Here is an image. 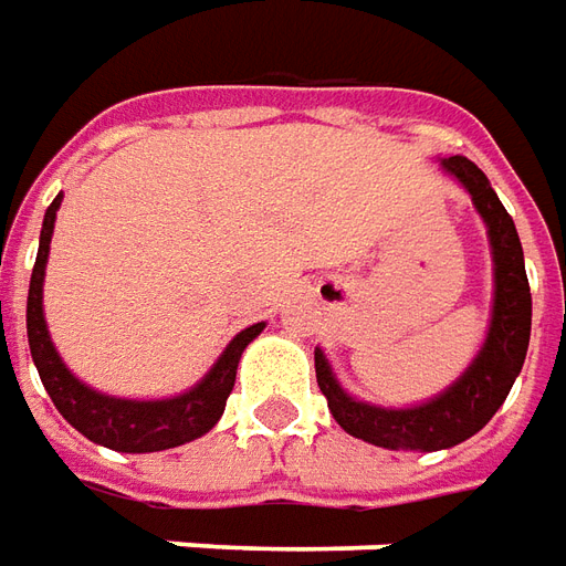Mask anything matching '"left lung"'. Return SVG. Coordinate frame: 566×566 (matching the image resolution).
<instances>
[{
    "instance_id": "1",
    "label": "left lung",
    "mask_w": 566,
    "mask_h": 566,
    "mask_svg": "<svg viewBox=\"0 0 566 566\" xmlns=\"http://www.w3.org/2000/svg\"><path fill=\"white\" fill-rule=\"evenodd\" d=\"M442 167L457 176L472 195L475 210L482 212L488 238L494 247V316L482 354L475 363L451 384L442 396L418 408H378L350 399L340 390L338 380L328 368L326 356L316 350V384L326 396L332 418L344 432L378 448H408V451H442L482 430L494 418L496 408L506 402L512 384L518 378L527 340H531V283L524 271V250H521L515 222L500 203L488 176L475 164L454 155L444 158Z\"/></svg>"
}]
</instances>
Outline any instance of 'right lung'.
Masks as SVG:
<instances>
[{"label": "right lung", "mask_w": 566, "mask_h": 566, "mask_svg": "<svg viewBox=\"0 0 566 566\" xmlns=\"http://www.w3.org/2000/svg\"><path fill=\"white\" fill-rule=\"evenodd\" d=\"M57 210L60 195L48 207L45 222H42L39 255H35L33 276H30V295H27L30 354H33L39 378L45 384L51 402L57 405L60 415L91 442L106 444L112 451H124V454H148V451H164V448L200 439L203 432L216 427V420L222 418L228 396L234 390L240 354L262 332L264 323L243 328L238 338L228 344L226 354L219 356V363L210 368V375L176 399L136 402V399H112V396L84 387L82 380L72 378L70 368L63 366V359L48 338L45 314H42V283H45V262Z\"/></svg>", "instance_id": "add662e5"}]
</instances>
